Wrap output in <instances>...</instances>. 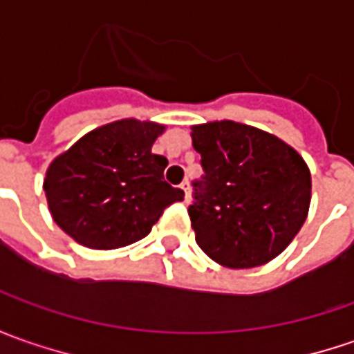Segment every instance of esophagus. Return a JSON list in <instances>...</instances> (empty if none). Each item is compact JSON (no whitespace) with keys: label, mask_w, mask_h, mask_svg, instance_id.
I'll use <instances>...</instances> for the list:
<instances>
[{"label":"esophagus","mask_w":354,"mask_h":354,"mask_svg":"<svg viewBox=\"0 0 354 354\" xmlns=\"http://www.w3.org/2000/svg\"><path fill=\"white\" fill-rule=\"evenodd\" d=\"M180 189L184 192V198L188 200V198H189V184H188V182H182V184H180Z\"/></svg>","instance_id":"obj_1"}]
</instances>
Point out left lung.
Wrapping results in <instances>:
<instances>
[{"mask_svg":"<svg viewBox=\"0 0 354 354\" xmlns=\"http://www.w3.org/2000/svg\"><path fill=\"white\" fill-rule=\"evenodd\" d=\"M192 142L205 172L188 209L200 249L229 268L276 259L310 212L306 160L276 135L229 119L194 125Z\"/></svg>","mask_w":354,"mask_h":354,"instance_id":"8db88e82","label":"left lung"}]
</instances>
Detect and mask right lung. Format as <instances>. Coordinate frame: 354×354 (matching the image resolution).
I'll return each mask as SVG.
<instances>
[{"label":"right lung","instance_id":"1","mask_svg":"<svg viewBox=\"0 0 354 354\" xmlns=\"http://www.w3.org/2000/svg\"><path fill=\"white\" fill-rule=\"evenodd\" d=\"M166 125L119 119L93 129L58 154L44 176L55 223L95 250L127 247L147 237L184 192L165 182V156L153 153Z\"/></svg>","mask_w":354,"mask_h":354}]
</instances>
